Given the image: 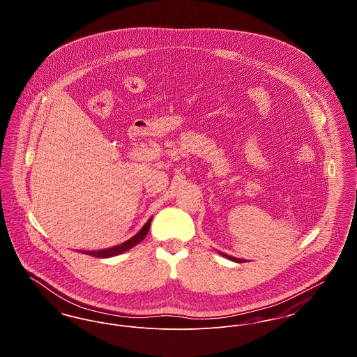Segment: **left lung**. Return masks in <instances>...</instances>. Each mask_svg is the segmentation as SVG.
Segmentation results:
<instances>
[{
	"instance_id": "1",
	"label": "left lung",
	"mask_w": 357,
	"mask_h": 357,
	"mask_svg": "<svg viewBox=\"0 0 357 357\" xmlns=\"http://www.w3.org/2000/svg\"><path fill=\"white\" fill-rule=\"evenodd\" d=\"M220 255H223V257H226L227 259H230V261H234V262H238V264H241V262H245V259H239V258H236V257H231V255H225V253H222L220 252Z\"/></svg>"
}]
</instances>
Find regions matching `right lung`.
Listing matches in <instances>:
<instances>
[{"mask_svg":"<svg viewBox=\"0 0 357 357\" xmlns=\"http://www.w3.org/2000/svg\"><path fill=\"white\" fill-rule=\"evenodd\" d=\"M151 220L153 217L146 222V225L139 230V233H136L135 236L132 238H130L128 241L120 243L118 246H114V248H108V249H102V250H85L82 252L84 255H92V257H98V258H109V257H114V255H121L127 250H130L131 248H134L137 243H140L144 237L147 236L149 230H150V226H151Z\"/></svg>","mask_w":357,"mask_h":357,"instance_id":"obj_1","label":"right lung"}]
</instances>
